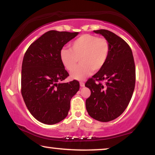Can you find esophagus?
Segmentation results:
<instances>
[{"instance_id":"34e87169","label":"esophagus","mask_w":155,"mask_h":155,"mask_svg":"<svg viewBox=\"0 0 155 155\" xmlns=\"http://www.w3.org/2000/svg\"><path fill=\"white\" fill-rule=\"evenodd\" d=\"M80 86H81V87H84V83L83 82H80Z\"/></svg>"}]
</instances>
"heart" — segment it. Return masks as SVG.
Instances as JSON below:
<instances>
[{"mask_svg": "<svg viewBox=\"0 0 155 155\" xmlns=\"http://www.w3.org/2000/svg\"><path fill=\"white\" fill-rule=\"evenodd\" d=\"M111 46L105 38L85 34L70 44V49L60 51V60L67 71H72L79 60L80 64L71 74L72 79L82 80L92 71L98 72L104 68L109 58Z\"/></svg>", "mask_w": 155, "mask_h": 155, "instance_id": "heart-1", "label": "heart"}]
</instances>
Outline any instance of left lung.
Masks as SVG:
<instances>
[{
  "mask_svg": "<svg viewBox=\"0 0 155 155\" xmlns=\"http://www.w3.org/2000/svg\"><path fill=\"white\" fill-rule=\"evenodd\" d=\"M94 31L109 41L111 52L103 68L86 82L91 91L86 109L94 119L108 122L121 115L130 102L135 84V62L132 50L122 38L107 29Z\"/></svg>",
  "mask_w": 155,
  "mask_h": 155,
  "instance_id": "8db88e82",
  "label": "left lung"
}]
</instances>
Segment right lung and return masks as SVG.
I'll return each instance as SVG.
<instances>
[{
    "mask_svg": "<svg viewBox=\"0 0 155 155\" xmlns=\"http://www.w3.org/2000/svg\"><path fill=\"white\" fill-rule=\"evenodd\" d=\"M78 32L48 31L34 41L25 52L22 65L21 93L29 111L36 119L52 125L68 116L71 99L80 88L60 60V51Z\"/></svg>",
    "mask_w": 155,
    "mask_h": 155,
    "instance_id": "obj_1",
    "label": "right lung"
}]
</instances>
